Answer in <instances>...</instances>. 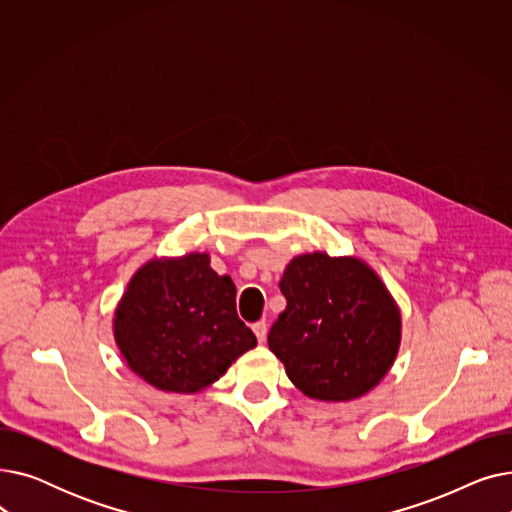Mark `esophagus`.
<instances>
[{
  "instance_id": "34e87169",
  "label": "esophagus",
  "mask_w": 512,
  "mask_h": 512,
  "mask_svg": "<svg viewBox=\"0 0 512 512\" xmlns=\"http://www.w3.org/2000/svg\"><path fill=\"white\" fill-rule=\"evenodd\" d=\"M253 332H255V336H257V342L261 344V342H265V336H267V326H265V321H257V324L253 326Z\"/></svg>"
}]
</instances>
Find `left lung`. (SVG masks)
Wrapping results in <instances>:
<instances>
[{
    "label": "left lung",
    "mask_w": 512,
    "mask_h": 512,
    "mask_svg": "<svg viewBox=\"0 0 512 512\" xmlns=\"http://www.w3.org/2000/svg\"><path fill=\"white\" fill-rule=\"evenodd\" d=\"M280 290L286 309L267 344L305 396L348 402L386 378L400 348L402 315L367 261L303 253L286 265Z\"/></svg>",
    "instance_id": "left-lung-1"
}]
</instances>
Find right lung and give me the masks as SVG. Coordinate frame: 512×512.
<instances>
[{"label":"right lung","mask_w":512,"mask_h":512,"mask_svg":"<svg viewBox=\"0 0 512 512\" xmlns=\"http://www.w3.org/2000/svg\"><path fill=\"white\" fill-rule=\"evenodd\" d=\"M209 253L153 257L126 284L112 330L126 367L149 386L197 394L257 346L236 315V286Z\"/></svg>","instance_id":"1"}]
</instances>
